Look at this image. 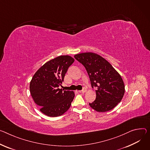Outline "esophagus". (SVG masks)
Returning <instances> with one entry per match:
<instances>
[{
	"label": "esophagus",
	"mask_w": 150,
	"mask_h": 150,
	"mask_svg": "<svg viewBox=\"0 0 150 150\" xmlns=\"http://www.w3.org/2000/svg\"><path fill=\"white\" fill-rule=\"evenodd\" d=\"M86 91H87V89H86V88H84V89L82 90L78 91V92H79V93H85V92H86Z\"/></svg>",
	"instance_id": "obj_1"
}]
</instances>
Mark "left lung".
Here are the masks:
<instances>
[{"instance_id":"8db88e82","label":"left lung","mask_w":150,"mask_h":150,"mask_svg":"<svg viewBox=\"0 0 150 150\" xmlns=\"http://www.w3.org/2000/svg\"><path fill=\"white\" fill-rule=\"evenodd\" d=\"M74 57L82 63L88 74L91 86L96 87V98L90 106L99 112L110 111L121 102L125 87L121 75L106 60L97 54L83 52Z\"/></svg>"}]
</instances>
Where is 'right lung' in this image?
Returning <instances> with one entry per match:
<instances>
[{
  "instance_id": "1",
  "label": "right lung",
  "mask_w": 150,
  "mask_h": 150,
  "mask_svg": "<svg viewBox=\"0 0 150 150\" xmlns=\"http://www.w3.org/2000/svg\"><path fill=\"white\" fill-rule=\"evenodd\" d=\"M75 61L70 56H60L46 62L33 76L30 83L31 96L44 114L55 117L69 110L75 96L73 91L59 88L65 74Z\"/></svg>"
}]
</instances>
